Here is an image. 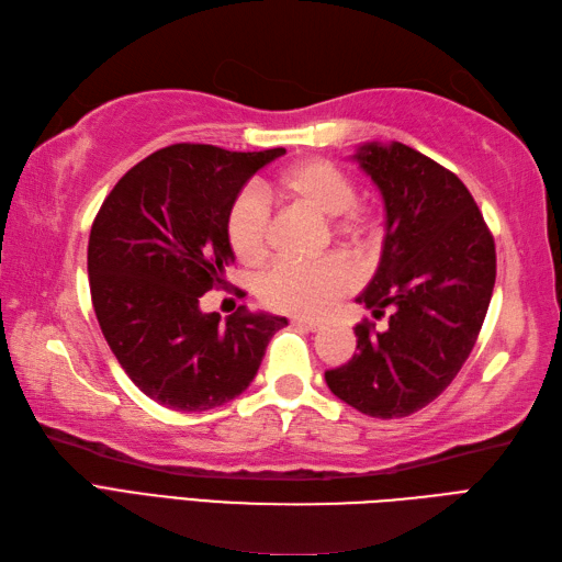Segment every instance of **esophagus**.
I'll list each match as a JSON object with an SVG mask.
<instances>
[{"instance_id":"obj_1","label":"esophagus","mask_w":562,"mask_h":562,"mask_svg":"<svg viewBox=\"0 0 562 562\" xmlns=\"http://www.w3.org/2000/svg\"><path fill=\"white\" fill-rule=\"evenodd\" d=\"M291 324H293V327H297V329H305V331H317V329L322 327L319 322L303 319V317H293V319H291Z\"/></svg>"}]
</instances>
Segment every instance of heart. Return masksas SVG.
<instances>
[{
  "label": "heart",
  "instance_id": "heart-1",
  "mask_svg": "<svg viewBox=\"0 0 562 562\" xmlns=\"http://www.w3.org/2000/svg\"><path fill=\"white\" fill-rule=\"evenodd\" d=\"M269 192L281 202H295L313 209L317 216L331 218L336 240L363 249L372 235V216L356 202V184L346 170L322 158H307L281 170L269 182ZM226 235L235 257L255 267L265 261L269 249V216L255 194H240L228 209ZM351 267L339 257L319 261L283 259L273 265L261 281V301L279 313L319 317L353 289Z\"/></svg>",
  "mask_w": 562,
  "mask_h": 562
}]
</instances>
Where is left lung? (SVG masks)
Masks as SVG:
<instances>
[{
    "label": "left lung",
    "mask_w": 562,
    "mask_h": 562,
    "mask_svg": "<svg viewBox=\"0 0 562 562\" xmlns=\"http://www.w3.org/2000/svg\"><path fill=\"white\" fill-rule=\"evenodd\" d=\"M384 199L375 277L356 303L390 319L356 324L329 390L372 418H404L438 398L467 363L495 285V243L467 184L406 144H366L353 156Z\"/></svg>",
    "instance_id": "8db88e82"
}]
</instances>
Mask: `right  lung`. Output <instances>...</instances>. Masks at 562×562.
I'll return each mask as SVG.
<instances>
[{"instance_id": "right-lung-1", "label": "right lung", "mask_w": 562, "mask_h": 562, "mask_svg": "<svg viewBox=\"0 0 562 562\" xmlns=\"http://www.w3.org/2000/svg\"><path fill=\"white\" fill-rule=\"evenodd\" d=\"M283 154L172 144L124 172L98 211L89 238L95 317L122 370L154 402L182 414L231 402L289 324L245 307L223 324L199 307L235 261L231 204Z\"/></svg>"}]
</instances>
